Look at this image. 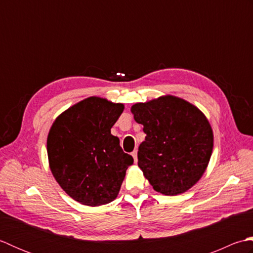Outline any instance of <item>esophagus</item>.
<instances>
[{
  "instance_id": "1",
  "label": "esophagus",
  "mask_w": 253,
  "mask_h": 253,
  "mask_svg": "<svg viewBox=\"0 0 253 253\" xmlns=\"http://www.w3.org/2000/svg\"><path fill=\"white\" fill-rule=\"evenodd\" d=\"M131 155H132V158H133V160H135V163H137V161H138V158H137V155H138V152H137V150H135V151H132Z\"/></svg>"
}]
</instances>
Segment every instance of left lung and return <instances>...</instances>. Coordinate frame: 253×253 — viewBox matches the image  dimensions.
<instances>
[{"instance_id":"8db88e82","label":"left lung","mask_w":253,"mask_h":253,"mask_svg":"<svg viewBox=\"0 0 253 253\" xmlns=\"http://www.w3.org/2000/svg\"><path fill=\"white\" fill-rule=\"evenodd\" d=\"M146 140L138 149V166L153 189L165 196L187 191L206 171L213 131L203 113L173 95L131 106Z\"/></svg>"}]
</instances>
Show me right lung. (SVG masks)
I'll list each match as a JSON object with an SVG mask.
<instances>
[{
  "label": "right lung",
  "mask_w": 253,
  "mask_h": 253,
  "mask_svg": "<svg viewBox=\"0 0 253 253\" xmlns=\"http://www.w3.org/2000/svg\"><path fill=\"white\" fill-rule=\"evenodd\" d=\"M124 104L90 96L63 112L46 141L53 176L69 197L89 207L112 202L133 163L111 128Z\"/></svg>",
  "instance_id": "obj_1"
}]
</instances>
